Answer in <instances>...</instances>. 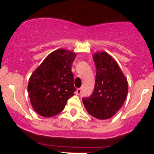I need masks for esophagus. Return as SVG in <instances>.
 Returning a JSON list of instances; mask_svg holds the SVG:
<instances>
[{"label": "esophagus", "mask_w": 154, "mask_h": 154, "mask_svg": "<svg viewBox=\"0 0 154 154\" xmlns=\"http://www.w3.org/2000/svg\"><path fill=\"white\" fill-rule=\"evenodd\" d=\"M82 93V88H78L76 91V94H80Z\"/></svg>", "instance_id": "obj_1"}]
</instances>
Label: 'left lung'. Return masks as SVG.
Instances as JSON below:
<instances>
[{
	"label": "left lung",
	"mask_w": 154,
	"mask_h": 154,
	"mask_svg": "<svg viewBox=\"0 0 154 154\" xmlns=\"http://www.w3.org/2000/svg\"><path fill=\"white\" fill-rule=\"evenodd\" d=\"M96 67L95 84L89 97L83 98L86 109L100 120L110 119L122 106L128 92L127 79L117 63L107 53L93 55Z\"/></svg>",
	"instance_id": "1"
}]
</instances>
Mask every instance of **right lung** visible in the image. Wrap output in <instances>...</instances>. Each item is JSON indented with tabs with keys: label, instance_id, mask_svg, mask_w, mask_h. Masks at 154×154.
I'll list each match as a JSON object with an SVG mask.
<instances>
[{
	"label": "right lung",
	"instance_id": "add662e5",
	"mask_svg": "<svg viewBox=\"0 0 154 154\" xmlns=\"http://www.w3.org/2000/svg\"><path fill=\"white\" fill-rule=\"evenodd\" d=\"M76 54L59 49L46 57L31 75L29 97L35 111L45 118L59 114L74 95V74L71 65Z\"/></svg>",
	"mask_w": 154,
	"mask_h": 154
}]
</instances>
